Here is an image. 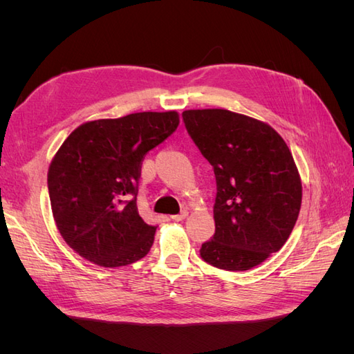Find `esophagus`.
I'll return each mask as SVG.
<instances>
[{
	"label": "esophagus",
	"instance_id": "34e87169",
	"mask_svg": "<svg viewBox=\"0 0 354 354\" xmlns=\"http://www.w3.org/2000/svg\"><path fill=\"white\" fill-rule=\"evenodd\" d=\"M187 211L185 209V211H181L180 214H176V216H171V218H173L174 221H181V220H185L186 217H187Z\"/></svg>",
	"mask_w": 354,
	"mask_h": 354
}]
</instances>
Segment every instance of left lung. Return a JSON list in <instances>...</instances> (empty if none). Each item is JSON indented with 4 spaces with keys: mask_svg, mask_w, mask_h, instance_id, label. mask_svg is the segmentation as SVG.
Here are the masks:
<instances>
[{
    "mask_svg": "<svg viewBox=\"0 0 354 354\" xmlns=\"http://www.w3.org/2000/svg\"><path fill=\"white\" fill-rule=\"evenodd\" d=\"M192 140L214 168L216 233L202 243L203 261L243 272L279 251L301 208V178L273 128L227 109L183 112Z\"/></svg>",
    "mask_w": 354,
    "mask_h": 354,
    "instance_id": "8db88e82",
    "label": "left lung"
}]
</instances>
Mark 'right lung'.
<instances>
[{
    "mask_svg": "<svg viewBox=\"0 0 354 354\" xmlns=\"http://www.w3.org/2000/svg\"><path fill=\"white\" fill-rule=\"evenodd\" d=\"M178 122L176 111L130 113L85 122L63 142L47 176L51 211L82 259L113 269L151 251L156 226L137 209L142 162Z\"/></svg>",
    "mask_w": 354,
    "mask_h": 354,
    "instance_id": "right-lung-1",
    "label": "right lung"
}]
</instances>
